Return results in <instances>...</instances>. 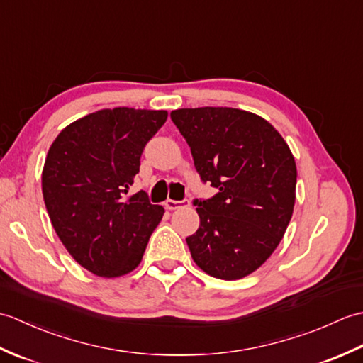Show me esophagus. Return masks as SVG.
Listing matches in <instances>:
<instances>
[{
    "label": "esophagus",
    "instance_id": "esophagus-1",
    "mask_svg": "<svg viewBox=\"0 0 363 363\" xmlns=\"http://www.w3.org/2000/svg\"><path fill=\"white\" fill-rule=\"evenodd\" d=\"M189 204H190L189 199H182V201H174V199H167V201H165V207H167L168 211H176V209H179V207L189 206Z\"/></svg>",
    "mask_w": 363,
    "mask_h": 363
}]
</instances>
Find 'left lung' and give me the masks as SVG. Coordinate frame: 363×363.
<instances>
[{
    "instance_id": "8db88e82",
    "label": "left lung",
    "mask_w": 363,
    "mask_h": 363,
    "mask_svg": "<svg viewBox=\"0 0 363 363\" xmlns=\"http://www.w3.org/2000/svg\"><path fill=\"white\" fill-rule=\"evenodd\" d=\"M169 117L189 143L201 181L218 190L194 201L199 228L186 238L191 257L213 277L242 279L272 256L289 226L296 190L293 154L256 113L198 107Z\"/></svg>"
}]
</instances>
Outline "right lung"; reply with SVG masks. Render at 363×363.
Returning a JSON list of instances; mask_svg holds the SVG:
<instances>
[{
  "instance_id": "add662e5",
  "label": "right lung",
  "mask_w": 363,
  "mask_h": 363,
  "mask_svg": "<svg viewBox=\"0 0 363 363\" xmlns=\"http://www.w3.org/2000/svg\"><path fill=\"white\" fill-rule=\"evenodd\" d=\"M165 111L115 107L86 115L52 142L42 173L46 211L73 259L101 277L123 276L140 264L164 207L143 190H128L140 157L164 126Z\"/></svg>"
}]
</instances>
